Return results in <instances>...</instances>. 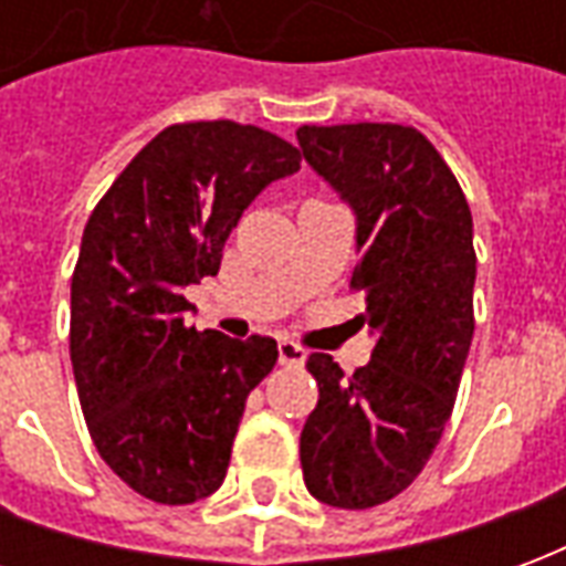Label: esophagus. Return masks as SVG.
<instances>
[{"mask_svg": "<svg viewBox=\"0 0 566 566\" xmlns=\"http://www.w3.org/2000/svg\"><path fill=\"white\" fill-rule=\"evenodd\" d=\"M279 364H282V367H303V364H306V348H300V345L291 343V339H282V343H279Z\"/></svg>", "mask_w": 566, "mask_h": 566, "instance_id": "esophagus-1", "label": "esophagus"}]
</instances>
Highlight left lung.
I'll use <instances>...</instances> for the list:
<instances>
[{
	"label": "left lung",
	"instance_id": "left-lung-1",
	"mask_svg": "<svg viewBox=\"0 0 566 566\" xmlns=\"http://www.w3.org/2000/svg\"><path fill=\"white\" fill-rule=\"evenodd\" d=\"M306 163L355 211L367 367L308 357L318 406L300 433L308 494L369 510L416 482L446 430L473 343V214L439 150L400 124L300 127Z\"/></svg>",
	"mask_w": 566,
	"mask_h": 566
}]
</instances>
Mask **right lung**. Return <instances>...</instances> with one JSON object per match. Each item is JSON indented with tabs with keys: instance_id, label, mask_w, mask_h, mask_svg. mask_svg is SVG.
Returning a JSON list of instances; mask_svg holds the SVG:
<instances>
[{
	"instance_id": "right-lung-1",
	"label": "right lung",
	"mask_w": 566,
	"mask_h": 566,
	"mask_svg": "<svg viewBox=\"0 0 566 566\" xmlns=\"http://www.w3.org/2000/svg\"><path fill=\"white\" fill-rule=\"evenodd\" d=\"M300 150L233 120L175 124L93 209L72 275L69 352L93 446L136 494L185 506L221 488L270 336L187 327L185 287L218 275L223 242Z\"/></svg>"
}]
</instances>
